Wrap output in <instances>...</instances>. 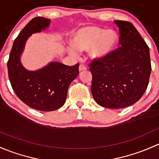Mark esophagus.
<instances>
[{
	"mask_svg": "<svg viewBox=\"0 0 159 159\" xmlns=\"http://www.w3.org/2000/svg\"><path fill=\"white\" fill-rule=\"evenodd\" d=\"M87 70V68H86V66H85V65L83 64L80 65V67H79L80 71H83V70Z\"/></svg>",
	"mask_w": 159,
	"mask_h": 159,
	"instance_id": "obj_1",
	"label": "esophagus"
}]
</instances>
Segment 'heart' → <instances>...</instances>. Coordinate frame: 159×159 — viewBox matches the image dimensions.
I'll return each instance as SVG.
<instances>
[{"label": "heart", "mask_w": 159, "mask_h": 159, "mask_svg": "<svg viewBox=\"0 0 159 159\" xmlns=\"http://www.w3.org/2000/svg\"><path fill=\"white\" fill-rule=\"evenodd\" d=\"M117 41V34L114 30H106L97 27H84L73 37V47L70 48V53L76 56L77 52L90 50L91 58L100 60L114 50Z\"/></svg>", "instance_id": "1"}]
</instances>
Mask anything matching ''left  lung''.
Listing matches in <instances>:
<instances>
[{
	"mask_svg": "<svg viewBox=\"0 0 159 159\" xmlns=\"http://www.w3.org/2000/svg\"><path fill=\"white\" fill-rule=\"evenodd\" d=\"M119 28V47L89 64L91 92L99 106L120 109L133 105L146 90L151 74L149 48L128 21L114 20Z\"/></svg>",
	"mask_w": 159,
	"mask_h": 159,
	"instance_id": "8db88e82",
	"label": "left lung"
}]
</instances>
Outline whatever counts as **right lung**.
<instances>
[{"label":"right lung","mask_w":159,"mask_h":159,"mask_svg":"<svg viewBox=\"0 0 159 159\" xmlns=\"http://www.w3.org/2000/svg\"><path fill=\"white\" fill-rule=\"evenodd\" d=\"M50 23V19L41 17L31 20L14 40L7 61L8 76L17 97L33 109L45 112L63 106L69 86L79 74L78 63L69 66L51 62L36 71H29L21 64L20 58L28 37L47 28Z\"/></svg>","instance_id":"add662e5"}]
</instances>
